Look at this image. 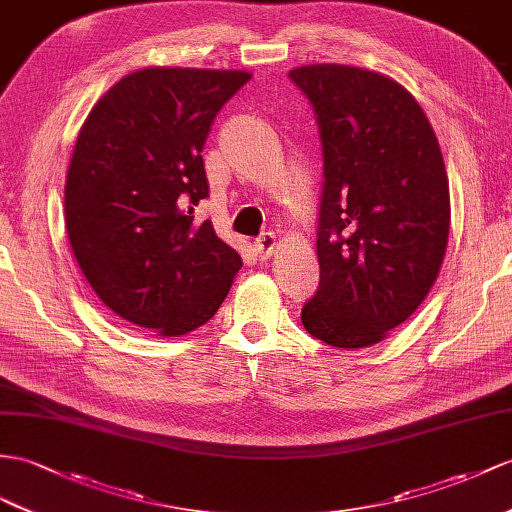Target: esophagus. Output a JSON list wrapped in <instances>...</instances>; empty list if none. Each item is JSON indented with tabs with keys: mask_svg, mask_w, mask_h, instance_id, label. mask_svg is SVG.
<instances>
[{
	"mask_svg": "<svg viewBox=\"0 0 512 512\" xmlns=\"http://www.w3.org/2000/svg\"><path fill=\"white\" fill-rule=\"evenodd\" d=\"M276 247H278L276 236H273V234H263V236H260V239H256L254 252H256V256L260 260H267L273 252H276Z\"/></svg>",
	"mask_w": 512,
	"mask_h": 512,
	"instance_id": "obj_1",
	"label": "esophagus"
}]
</instances>
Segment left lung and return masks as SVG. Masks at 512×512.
I'll return each instance as SVG.
<instances>
[{
  "label": "left lung",
  "instance_id": "1",
  "mask_svg": "<svg viewBox=\"0 0 512 512\" xmlns=\"http://www.w3.org/2000/svg\"><path fill=\"white\" fill-rule=\"evenodd\" d=\"M323 152L319 289L304 328L343 350L380 343L430 293L450 234V184L426 112L402 84L347 65H306Z\"/></svg>",
  "mask_w": 512,
  "mask_h": 512
}]
</instances>
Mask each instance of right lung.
Masks as SVG:
<instances>
[{"instance_id": "obj_1", "label": "right lung", "mask_w": 512, "mask_h": 512, "mask_svg": "<svg viewBox=\"0 0 512 512\" xmlns=\"http://www.w3.org/2000/svg\"><path fill=\"white\" fill-rule=\"evenodd\" d=\"M247 71L149 67L121 78L86 117L65 182V226L97 297L121 319L182 336L213 317L243 267L197 223L202 149Z\"/></svg>"}]
</instances>
